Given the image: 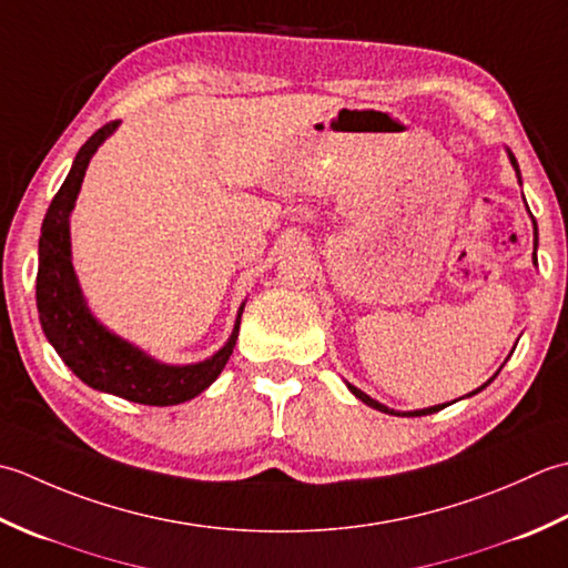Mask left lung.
Here are the masks:
<instances>
[{
	"label": "left lung",
	"instance_id": "obj_1",
	"mask_svg": "<svg viewBox=\"0 0 568 568\" xmlns=\"http://www.w3.org/2000/svg\"><path fill=\"white\" fill-rule=\"evenodd\" d=\"M510 161H513V166H515V171H517V179H519V166H517V159L510 154ZM535 230H537V223H535ZM490 385V379L488 382H485V385L483 387H478L476 392H480V389H485V387H488ZM351 387V392H353V395L357 397V399H361V402H365V404H369V407H373V409H379V412H385V414H397L399 416V412H392V409H387L385 407V404H379V402H375L373 397H367L365 395V392H361V389H357V387H353V385H348ZM476 392H470V395H476ZM446 407V404H438V407H432V409H419V412H407V416H424V414H434V412H438V409H444Z\"/></svg>",
	"mask_w": 568,
	"mask_h": 568
}]
</instances>
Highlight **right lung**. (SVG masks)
Here are the masks:
<instances>
[{"instance_id": "obj_1", "label": "right lung", "mask_w": 568, "mask_h": 568, "mask_svg": "<svg viewBox=\"0 0 568 568\" xmlns=\"http://www.w3.org/2000/svg\"><path fill=\"white\" fill-rule=\"evenodd\" d=\"M118 122L102 124L88 142L80 146L63 186L58 189L43 217L39 240V274H37V306L45 338L51 341L63 363L100 392H110L122 399L149 407H171L201 395L223 373L225 363L233 355L240 318L223 351L199 365H161L142 351L132 348L118 335L105 331L88 314L75 282L71 264V233L68 215L73 211L80 183L95 149L114 132Z\"/></svg>"}]
</instances>
